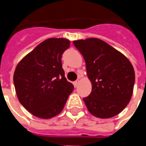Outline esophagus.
Masks as SVG:
<instances>
[{
  "mask_svg": "<svg viewBox=\"0 0 146 146\" xmlns=\"http://www.w3.org/2000/svg\"><path fill=\"white\" fill-rule=\"evenodd\" d=\"M79 84H80V80H76V81L74 82V86L75 87H78V85H79Z\"/></svg>",
  "mask_w": 146,
  "mask_h": 146,
  "instance_id": "esophagus-1",
  "label": "esophagus"
}]
</instances>
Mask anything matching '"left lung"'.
Listing matches in <instances>:
<instances>
[{"label":"left lung","instance_id":"8db88e82","mask_svg":"<svg viewBox=\"0 0 146 146\" xmlns=\"http://www.w3.org/2000/svg\"><path fill=\"white\" fill-rule=\"evenodd\" d=\"M86 64L92 92L83 98L88 111L101 119L119 115L133 93L135 71L123 54L98 38L73 41Z\"/></svg>","mask_w":146,"mask_h":146}]
</instances>
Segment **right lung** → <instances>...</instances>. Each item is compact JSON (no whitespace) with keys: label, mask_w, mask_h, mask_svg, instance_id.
<instances>
[{"label":"right lung","mask_w":146,"mask_h":146,"mask_svg":"<svg viewBox=\"0 0 146 146\" xmlns=\"http://www.w3.org/2000/svg\"><path fill=\"white\" fill-rule=\"evenodd\" d=\"M70 44L65 38L47 39L15 68L14 84L19 101L37 118L48 119L60 114L74 90L62 65V55Z\"/></svg>","instance_id":"1"}]
</instances>
